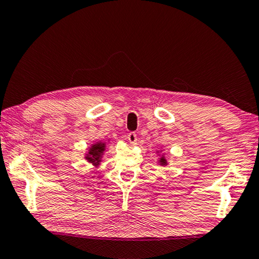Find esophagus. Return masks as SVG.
Segmentation results:
<instances>
[{"label": "esophagus", "instance_id": "esophagus-1", "mask_svg": "<svg viewBox=\"0 0 259 259\" xmlns=\"http://www.w3.org/2000/svg\"><path fill=\"white\" fill-rule=\"evenodd\" d=\"M128 140L131 145H137V135H136L135 133H130L128 135Z\"/></svg>", "mask_w": 259, "mask_h": 259}]
</instances>
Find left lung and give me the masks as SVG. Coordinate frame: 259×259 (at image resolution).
I'll use <instances>...</instances> for the list:
<instances>
[{"label": "left lung", "instance_id": "8db88e82", "mask_svg": "<svg viewBox=\"0 0 259 259\" xmlns=\"http://www.w3.org/2000/svg\"><path fill=\"white\" fill-rule=\"evenodd\" d=\"M156 154L160 156V157H159V160H157V163H159V164H160V165H162V166L168 164V161H166L164 154H162V150H160V151H156Z\"/></svg>", "mask_w": 259, "mask_h": 259}]
</instances>
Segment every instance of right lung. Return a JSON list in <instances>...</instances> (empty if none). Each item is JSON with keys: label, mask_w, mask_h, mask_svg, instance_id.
Here are the masks:
<instances>
[{"label": "right lung", "mask_w": 259, "mask_h": 259, "mask_svg": "<svg viewBox=\"0 0 259 259\" xmlns=\"http://www.w3.org/2000/svg\"><path fill=\"white\" fill-rule=\"evenodd\" d=\"M105 152H106V142L94 143L91 144V146L88 147V152L84 154V159L89 163L95 165V168H98Z\"/></svg>", "instance_id": "add662e5"}]
</instances>
